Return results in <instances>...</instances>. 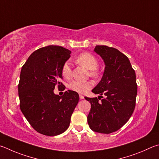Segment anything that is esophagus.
I'll use <instances>...</instances> for the list:
<instances>
[{
  "label": "esophagus",
  "instance_id": "esophagus-1",
  "mask_svg": "<svg viewBox=\"0 0 159 159\" xmlns=\"http://www.w3.org/2000/svg\"><path fill=\"white\" fill-rule=\"evenodd\" d=\"M80 99H84V96L82 95V94H80Z\"/></svg>",
  "mask_w": 159,
  "mask_h": 159
}]
</instances>
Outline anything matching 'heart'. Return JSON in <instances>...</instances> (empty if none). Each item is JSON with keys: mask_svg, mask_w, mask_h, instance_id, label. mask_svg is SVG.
<instances>
[{"mask_svg": "<svg viewBox=\"0 0 159 159\" xmlns=\"http://www.w3.org/2000/svg\"><path fill=\"white\" fill-rule=\"evenodd\" d=\"M75 62L79 65L83 66L89 70V75L93 78H98L100 72L98 70V61L95 56L91 53L84 52L80 54L75 59ZM61 73L66 79H69L72 75V69L70 63L66 61L61 68ZM93 86V83L91 81L82 82L79 80H73L68 84V88L72 91L77 93H84L90 89Z\"/></svg>", "mask_w": 159, "mask_h": 159, "instance_id": "b5f03b06", "label": "heart"}]
</instances>
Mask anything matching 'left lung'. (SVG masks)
<instances>
[{
  "label": "left lung",
  "instance_id": "8db88e82",
  "mask_svg": "<svg viewBox=\"0 0 159 159\" xmlns=\"http://www.w3.org/2000/svg\"><path fill=\"white\" fill-rule=\"evenodd\" d=\"M94 52L103 59L105 70L102 79L92 90L104 94L105 98H84L91 103L87 116L90 129L101 133L115 132L129 121L135 107L138 92L135 70L126 55L118 49L96 45Z\"/></svg>",
  "mask_w": 159,
  "mask_h": 159
}]
</instances>
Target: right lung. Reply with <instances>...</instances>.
Returning a JSON list of instances; mask_svg holds the SVG:
<instances>
[{
    "instance_id": "1",
    "label": "right lung",
    "mask_w": 159,
    "mask_h": 159,
    "mask_svg": "<svg viewBox=\"0 0 159 159\" xmlns=\"http://www.w3.org/2000/svg\"><path fill=\"white\" fill-rule=\"evenodd\" d=\"M71 52L49 45L33 52L22 66L18 91L20 109L33 129L41 134L55 136L68 129L80 97L74 91L62 96L54 89L66 87L60 82L61 68Z\"/></svg>"
}]
</instances>
